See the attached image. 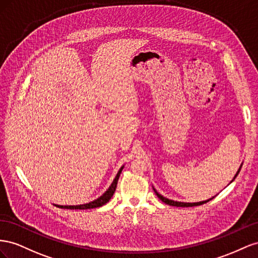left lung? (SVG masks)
<instances>
[{"label": "left lung", "mask_w": 258, "mask_h": 258, "mask_svg": "<svg viewBox=\"0 0 258 258\" xmlns=\"http://www.w3.org/2000/svg\"><path fill=\"white\" fill-rule=\"evenodd\" d=\"M241 167H242V165L240 166V168L238 170V172H237V174L234 175V177H233V179H235V177H237L238 176V174H239V172H240V170H241ZM233 179L231 180V181H233ZM230 181V182H231ZM153 190H154V192H156V195H157V197L160 199V200L162 201V202H164V203H166V204H168V205H172V207H178V208H189V207H198V205H202V204H204V203H207V202H209L210 200H212V199H209V200H207V201H201V202H196V203H186V202H177V201H173V200H170V199H167V198H165V197H163V196H161L158 191L153 188Z\"/></svg>", "instance_id": "1"}]
</instances>
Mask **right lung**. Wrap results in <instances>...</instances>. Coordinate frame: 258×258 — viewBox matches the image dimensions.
<instances>
[{"instance_id":"add662e5","label":"right lung","mask_w":258,"mask_h":258,"mask_svg":"<svg viewBox=\"0 0 258 258\" xmlns=\"http://www.w3.org/2000/svg\"><path fill=\"white\" fill-rule=\"evenodd\" d=\"M122 166L119 172H117L115 178L113 179L111 186H110L108 188V190L106 191V192L100 196L98 199H96V200H94L90 203H86V204H80V205H56L57 208H60V209H68V210H88V209H95V208H100L102 207V205L106 204L107 202H109L110 199L112 198L114 191H115V188H116V185H117V180H119V177H120V174L123 170Z\"/></svg>"}]
</instances>
